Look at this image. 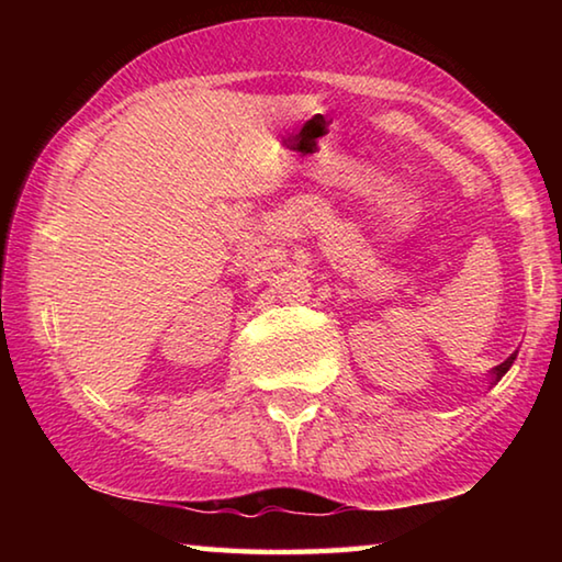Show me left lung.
Listing matches in <instances>:
<instances>
[{
  "label": "left lung",
  "instance_id": "obj_1",
  "mask_svg": "<svg viewBox=\"0 0 562 562\" xmlns=\"http://www.w3.org/2000/svg\"><path fill=\"white\" fill-rule=\"evenodd\" d=\"M516 355H518V351H516ZM516 355H510L506 361H503V364H498V367H493V369H491V374H493V382H501L503 374H506L508 369L513 367V361H516Z\"/></svg>",
  "mask_w": 562,
  "mask_h": 562
}]
</instances>
